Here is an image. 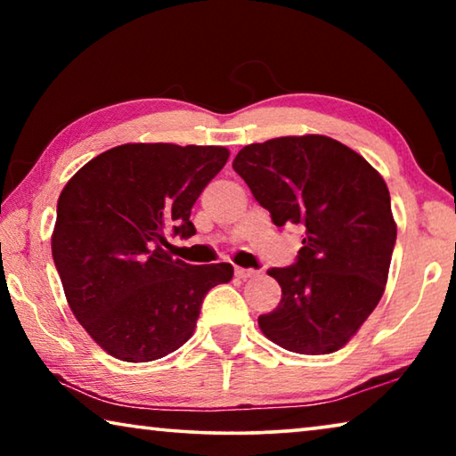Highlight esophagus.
<instances>
[{
  "mask_svg": "<svg viewBox=\"0 0 456 456\" xmlns=\"http://www.w3.org/2000/svg\"><path fill=\"white\" fill-rule=\"evenodd\" d=\"M235 275L241 277V280H247V277L257 275L256 269H247V267H235Z\"/></svg>",
  "mask_w": 456,
  "mask_h": 456,
  "instance_id": "34e87169",
  "label": "esophagus"
}]
</instances>
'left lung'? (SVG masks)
<instances>
[{
    "label": "left lung",
    "mask_w": 456,
    "mask_h": 456,
    "mask_svg": "<svg viewBox=\"0 0 456 456\" xmlns=\"http://www.w3.org/2000/svg\"><path fill=\"white\" fill-rule=\"evenodd\" d=\"M273 225H297V261L272 267L281 302L259 315L267 339L297 354H331L350 342L380 302L396 223L380 173L322 134L247 144L233 160Z\"/></svg>",
    "instance_id": "8db88e82"
}]
</instances>
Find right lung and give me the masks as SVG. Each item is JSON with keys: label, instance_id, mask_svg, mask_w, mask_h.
I'll use <instances>...</instances> for the list:
<instances>
[{"label": "right lung", "instance_id": "1", "mask_svg": "<svg viewBox=\"0 0 456 456\" xmlns=\"http://www.w3.org/2000/svg\"><path fill=\"white\" fill-rule=\"evenodd\" d=\"M225 146L120 144L84 165L58 199L52 256L68 305L122 362H151L187 342L207 291L231 264L191 265L168 233L191 237V209L225 167Z\"/></svg>", "mask_w": 456, "mask_h": 456}]
</instances>
